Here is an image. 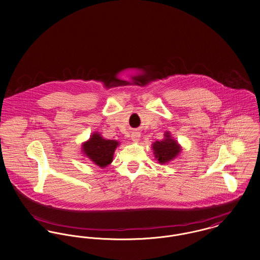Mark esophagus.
<instances>
[{
	"label": "esophagus",
	"instance_id": "esophagus-1",
	"mask_svg": "<svg viewBox=\"0 0 260 260\" xmlns=\"http://www.w3.org/2000/svg\"><path fill=\"white\" fill-rule=\"evenodd\" d=\"M140 133H138V132H135V133H133V134H132V140H133L134 142H139V141H140Z\"/></svg>",
	"mask_w": 260,
	"mask_h": 260
}]
</instances>
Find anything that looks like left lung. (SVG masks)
Here are the masks:
<instances>
[{"mask_svg":"<svg viewBox=\"0 0 260 260\" xmlns=\"http://www.w3.org/2000/svg\"><path fill=\"white\" fill-rule=\"evenodd\" d=\"M151 147L155 159L160 164H167L168 162L175 159L182 151V146L177 140L171 137L169 132H165L163 140L154 141L151 144Z\"/></svg>","mask_w":260,"mask_h":260,"instance_id":"left-lung-1","label":"left lung"}]
</instances>
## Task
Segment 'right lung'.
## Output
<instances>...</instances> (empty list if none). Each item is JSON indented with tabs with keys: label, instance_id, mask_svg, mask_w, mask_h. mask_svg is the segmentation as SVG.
Wrapping results in <instances>:
<instances>
[{
	"label": "right lung",
	"instance_id": "obj_1",
	"mask_svg": "<svg viewBox=\"0 0 260 260\" xmlns=\"http://www.w3.org/2000/svg\"><path fill=\"white\" fill-rule=\"evenodd\" d=\"M120 142L115 140H106L100 133H93L90 139L81 145L82 153L96 166L105 168L112 163L116 148Z\"/></svg>",
	"mask_w": 260,
	"mask_h": 260
}]
</instances>
